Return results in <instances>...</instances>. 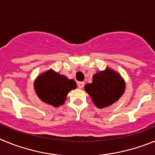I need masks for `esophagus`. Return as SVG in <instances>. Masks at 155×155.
Returning <instances> with one entry per match:
<instances>
[{
  "mask_svg": "<svg viewBox=\"0 0 155 155\" xmlns=\"http://www.w3.org/2000/svg\"><path fill=\"white\" fill-rule=\"evenodd\" d=\"M84 85V83L83 81H81V82H78V87L79 88H81H81H83Z\"/></svg>",
  "mask_w": 155,
  "mask_h": 155,
  "instance_id": "1",
  "label": "esophagus"
}]
</instances>
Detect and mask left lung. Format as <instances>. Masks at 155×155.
I'll use <instances>...</instances> for the list:
<instances>
[{
	"mask_svg": "<svg viewBox=\"0 0 155 155\" xmlns=\"http://www.w3.org/2000/svg\"><path fill=\"white\" fill-rule=\"evenodd\" d=\"M125 81L116 71L107 68L93 75L92 83L84 86L92 102L99 109L108 107L123 95Z\"/></svg>",
	"mask_w": 155,
	"mask_h": 155,
	"instance_id": "left-lung-1",
	"label": "left lung"
}]
</instances>
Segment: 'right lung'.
Returning <instances> with one entry per match:
<instances>
[{"instance_id": "add662e5", "label": "right lung", "mask_w": 155, "mask_h": 155, "mask_svg": "<svg viewBox=\"0 0 155 155\" xmlns=\"http://www.w3.org/2000/svg\"><path fill=\"white\" fill-rule=\"evenodd\" d=\"M77 87L76 82L61 75L53 70H49L37 77L34 88L42 102L58 107L65 102L68 92Z\"/></svg>"}]
</instances>
